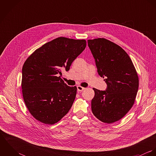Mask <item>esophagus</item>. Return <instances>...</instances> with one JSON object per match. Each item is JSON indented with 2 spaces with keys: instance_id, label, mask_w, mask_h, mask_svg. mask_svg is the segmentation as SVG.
Segmentation results:
<instances>
[{
  "instance_id": "1",
  "label": "esophagus",
  "mask_w": 156,
  "mask_h": 156,
  "mask_svg": "<svg viewBox=\"0 0 156 156\" xmlns=\"http://www.w3.org/2000/svg\"><path fill=\"white\" fill-rule=\"evenodd\" d=\"M77 90L78 91H83L84 89H85V88H83V87H82L81 86H77Z\"/></svg>"
}]
</instances>
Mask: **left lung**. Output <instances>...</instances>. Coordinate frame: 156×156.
Here are the masks:
<instances>
[{
    "label": "left lung",
    "instance_id": "8db88e82",
    "mask_svg": "<svg viewBox=\"0 0 156 156\" xmlns=\"http://www.w3.org/2000/svg\"><path fill=\"white\" fill-rule=\"evenodd\" d=\"M98 74L107 84L105 90L93 88L91 109L101 121L116 122L133 105L139 78L128 54L120 46L105 38L88 40Z\"/></svg>",
    "mask_w": 156,
    "mask_h": 156
}]
</instances>
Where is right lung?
I'll return each instance as SVG.
<instances>
[{"label":"right lung","instance_id":"obj_1","mask_svg":"<svg viewBox=\"0 0 156 156\" xmlns=\"http://www.w3.org/2000/svg\"><path fill=\"white\" fill-rule=\"evenodd\" d=\"M85 40L59 37L37 49L22 68L23 97L31 115L45 124L60 121L71 109L76 87H69L59 75L85 50Z\"/></svg>","mask_w":156,"mask_h":156}]
</instances>
